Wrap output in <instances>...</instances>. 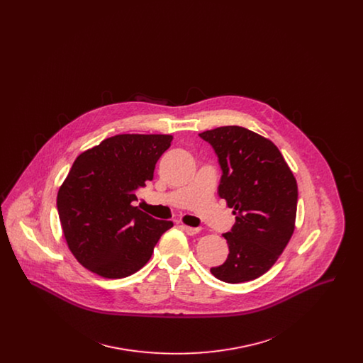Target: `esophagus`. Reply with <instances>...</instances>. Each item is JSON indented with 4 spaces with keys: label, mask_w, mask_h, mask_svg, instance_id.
<instances>
[{
    "label": "esophagus",
    "mask_w": 363,
    "mask_h": 363,
    "mask_svg": "<svg viewBox=\"0 0 363 363\" xmlns=\"http://www.w3.org/2000/svg\"><path fill=\"white\" fill-rule=\"evenodd\" d=\"M181 228L188 234V235H196V234H199L200 231H201V228L200 227H190V225H181Z\"/></svg>",
    "instance_id": "1"
}]
</instances>
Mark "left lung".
<instances>
[{"instance_id": "obj_1", "label": "left lung", "mask_w": 363, "mask_h": 363, "mask_svg": "<svg viewBox=\"0 0 363 363\" xmlns=\"http://www.w3.org/2000/svg\"><path fill=\"white\" fill-rule=\"evenodd\" d=\"M199 136L218 155L223 172L218 193L235 215V225L223 234L230 253L211 274L225 283L255 280L291 240L296 179L277 145L246 128L220 126Z\"/></svg>"}]
</instances>
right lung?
<instances>
[{
    "label": "right lung",
    "mask_w": 363,
    "mask_h": 363,
    "mask_svg": "<svg viewBox=\"0 0 363 363\" xmlns=\"http://www.w3.org/2000/svg\"><path fill=\"white\" fill-rule=\"evenodd\" d=\"M172 141L170 135H117L76 157L57 208L68 247L88 271L107 279L138 272L173 227L132 204Z\"/></svg>",
    "instance_id": "1"
}]
</instances>
